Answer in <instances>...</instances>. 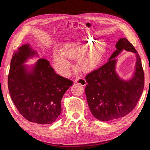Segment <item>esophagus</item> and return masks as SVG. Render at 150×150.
<instances>
[{
    "mask_svg": "<svg viewBox=\"0 0 150 150\" xmlns=\"http://www.w3.org/2000/svg\"><path fill=\"white\" fill-rule=\"evenodd\" d=\"M75 82L76 83H78L82 85L83 86H85L86 84H87V83H86V80L84 78H78V79H76Z\"/></svg>",
    "mask_w": 150,
    "mask_h": 150,
    "instance_id": "obj_1",
    "label": "esophagus"
}]
</instances>
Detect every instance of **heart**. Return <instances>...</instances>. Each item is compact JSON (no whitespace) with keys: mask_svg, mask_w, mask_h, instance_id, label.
I'll return each mask as SVG.
<instances>
[{"mask_svg":"<svg viewBox=\"0 0 150 150\" xmlns=\"http://www.w3.org/2000/svg\"><path fill=\"white\" fill-rule=\"evenodd\" d=\"M106 48L104 40L96 41V39L91 35L78 41L66 43L62 47V50L54 51V67L61 75L67 77L73 65L72 59L78 58V66L79 69L84 72H91L101 63Z\"/></svg>","mask_w":150,"mask_h":150,"instance_id":"b5f03b06","label":"heart"}]
</instances>
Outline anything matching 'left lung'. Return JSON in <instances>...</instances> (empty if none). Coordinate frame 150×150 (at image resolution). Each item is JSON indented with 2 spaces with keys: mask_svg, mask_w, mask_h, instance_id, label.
I'll return each instance as SVG.
<instances>
[{
  "mask_svg": "<svg viewBox=\"0 0 150 150\" xmlns=\"http://www.w3.org/2000/svg\"><path fill=\"white\" fill-rule=\"evenodd\" d=\"M116 48L107 63L86 76L88 84L85 93L89 110L101 121L118 119L129 114L137 106L144 88V72L137 50L125 38L118 40ZM123 50L136 56L135 71L126 80L121 78L115 70V57Z\"/></svg>",
  "mask_w": 150,
  "mask_h": 150,
  "instance_id": "8db88e82",
  "label": "left lung"
}]
</instances>
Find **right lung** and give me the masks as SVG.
<instances>
[{"mask_svg":"<svg viewBox=\"0 0 150 150\" xmlns=\"http://www.w3.org/2000/svg\"><path fill=\"white\" fill-rule=\"evenodd\" d=\"M38 57L34 65H25ZM72 81L57 74L49 62L25 44L13 54L8 76V88L20 114L32 122L52 124L61 112V100Z\"/></svg>","mask_w":150,"mask_h":150,"instance_id":"1","label":"right lung"}]
</instances>
